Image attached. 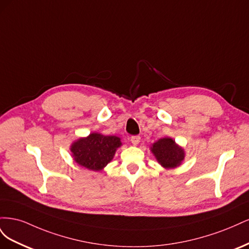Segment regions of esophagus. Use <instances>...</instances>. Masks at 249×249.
I'll use <instances>...</instances> for the list:
<instances>
[{"label": "esophagus", "instance_id": "1", "mask_svg": "<svg viewBox=\"0 0 249 249\" xmlns=\"http://www.w3.org/2000/svg\"><path fill=\"white\" fill-rule=\"evenodd\" d=\"M131 142L133 145H138L140 142V137L139 136H132L131 137Z\"/></svg>", "mask_w": 249, "mask_h": 249}]
</instances>
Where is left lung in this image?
I'll list each match as a JSON object with an SVG mask.
<instances>
[{
	"label": "left lung",
	"instance_id": "8db88e82",
	"mask_svg": "<svg viewBox=\"0 0 249 249\" xmlns=\"http://www.w3.org/2000/svg\"><path fill=\"white\" fill-rule=\"evenodd\" d=\"M157 162L165 169L178 167L185 159V150L170 137L161 138L150 146Z\"/></svg>",
	"mask_w": 249,
	"mask_h": 249
}]
</instances>
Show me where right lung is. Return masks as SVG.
Masks as SVG:
<instances>
[{
	"label": "right lung",
	"mask_w": 249,
	"mask_h": 249,
	"mask_svg": "<svg viewBox=\"0 0 249 249\" xmlns=\"http://www.w3.org/2000/svg\"><path fill=\"white\" fill-rule=\"evenodd\" d=\"M123 145L117 136H105L101 133H90L80 137L71 145L73 161L80 166L92 171H101L112 161L117 148Z\"/></svg>",
	"instance_id": "obj_1"
}]
</instances>
